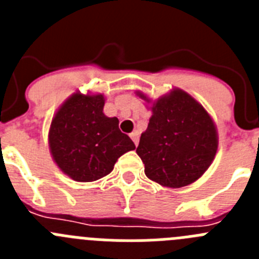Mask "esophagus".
I'll use <instances>...</instances> for the list:
<instances>
[{"mask_svg":"<svg viewBox=\"0 0 259 259\" xmlns=\"http://www.w3.org/2000/svg\"><path fill=\"white\" fill-rule=\"evenodd\" d=\"M130 137L132 139V141L135 143V145H137V144H139V132L134 131L131 135H130Z\"/></svg>","mask_w":259,"mask_h":259,"instance_id":"1","label":"esophagus"}]
</instances>
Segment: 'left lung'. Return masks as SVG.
<instances>
[{
	"label": "left lung",
	"instance_id": "1",
	"mask_svg": "<svg viewBox=\"0 0 259 259\" xmlns=\"http://www.w3.org/2000/svg\"><path fill=\"white\" fill-rule=\"evenodd\" d=\"M144 101L150 100L136 92ZM152 116L136 153L145 175L167 188H182L205 174L218 149V132L210 114L179 88L150 106Z\"/></svg>",
	"mask_w": 259,
	"mask_h": 259
}]
</instances>
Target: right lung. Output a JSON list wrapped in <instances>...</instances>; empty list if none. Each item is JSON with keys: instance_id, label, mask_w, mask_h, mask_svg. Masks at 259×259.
Instances as JSON below:
<instances>
[{"instance_id": "add662e5", "label": "right lung", "mask_w": 259, "mask_h": 259, "mask_svg": "<svg viewBox=\"0 0 259 259\" xmlns=\"http://www.w3.org/2000/svg\"><path fill=\"white\" fill-rule=\"evenodd\" d=\"M104 95L75 92L54 114L49 149L59 170L75 182H95L113 171L118 158L134 150L118 118L104 114Z\"/></svg>"}]
</instances>
